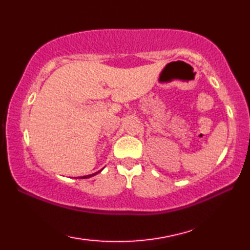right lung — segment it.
<instances>
[{"label": "right lung", "instance_id": "1", "mask_svg": "<svg viewBox=\"0 0 250 250\" xmlns=\"http://www.w3.org/2000/svg\"><path fill=\"white\" fill-rule=\"evenodd\" d=\"M104 168V167H103ZM102 168V169H103ZM102 169H100V171H98V172H95V173H93V174H90V175H86V176H81V177H77V178H89V177H92V176H94V175H97V174H99L100 172H102Z\"/></svg>", "mask_w": 250, "mask_h": 250}]
</instances>
